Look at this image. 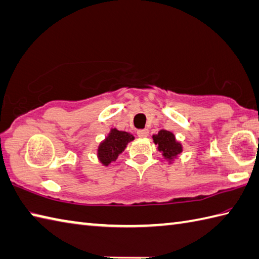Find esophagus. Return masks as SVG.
Wrapping results in <instances>:
<instances>
[{
  "mask_svg": "<svg viewBox=\"0 0 259 259\" xmlns=\"http://www.w3.org/2000/svg\"><path fill=\"white\" fill-rule=\"evenodd\" d=\"M137 135H138V137H140V138H146V137H148L149 131H148L147 129L138 130V131H137Z\"/></svg>",
  "mask_w": 259,
  "mask_h": 259,
  "instance_id": "esophagus-1",
  "label": "esophagus"
}]
</instances>
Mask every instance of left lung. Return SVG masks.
I'll list each match as a JSON object with an SVG mask.
<instances>
[{"instance_id":"obj_1","label":"left lung","mask_w":259,"mask_h":259,"mask_svg":"<svg viewBox=\"0 0 259 259\" xmlns=\"http://www.w3.org/2000/svg\"><path fill=\"white\" fill-rule=\"evenodd\" d=\"M153 142L157 145L158 152L162 153L163 158L170 164L182 153L181 143L178 142L171 131L159 130L157 135H153Z\"/></svg>"}]
</instances>
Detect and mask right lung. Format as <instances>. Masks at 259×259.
Here are the masks:
<instances>
[{"instance_id": "1", "label": "right lung", "mask_w": 259, "mask_h": 259, "mask_svg": "<svg viewBox=\"0 0 259 259\" xmlns=\"http://www.w3.org/2000/svg\"><path fill=\"white\" fill-rule=\"evenodd\" d=\"M135 139L134 135L126 131H120L116 128L110 130V134L98 145L97 157L103 165L107 166L117 158L126 148V145Z\"/></svg>"}]
</instances>
